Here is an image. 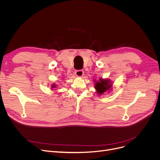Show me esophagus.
<instances>
[{"label": "esophagus", "mask_w": 160, "mask_h": 160, "mask_svg": "<svg viewBox=\"0 0 160 160\" xmlns=\"http://www.w3.org/2000/svg\"><path fill=\"white\" fill-rule=\"evenodd\" d=\"M75 74L77 77H82V76L83 75V71L82 70H77L75 71Z\"/></svg>", "instance_id": "34e87169"}]
</instances>
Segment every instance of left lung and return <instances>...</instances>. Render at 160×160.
I'll return each instance as SVG.
<instances>
[{"instance_id":"8db88e82","label":"left lung","mask_w":160,"mask_h":160,"mask_svg":"<svg viewBox=\"0 0 160 160\" xmlns=\"http://www.w3.org/2000/svg\"><path fill=\"white\" fill-rule=\"evenodd\" d=\"M113 83L108 78H100L99 81H95V89L98 95H101L106 91L109 93L112 91Z\"/></svg>"}]
</instances>
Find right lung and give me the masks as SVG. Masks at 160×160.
Instances as JSON below:
<instances>
[{"instance_id": "add662e5", "label": "right lung", "mask_w": 160, "mask_h": 160, "mask_svg": "<svg viewBox=\"0 0 160 160\" xmlns=\"http://www.w3.org/2000/svg\"><path fill=\"white\" fill-rule=\"evenodd\" d=\"M56 87H57V85H56L55 83H53L51 85V89L53 90V89H54V88H56Z\"/></svg>"}]
</instances>
